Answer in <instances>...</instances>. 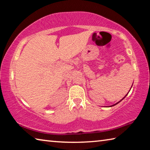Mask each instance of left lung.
<instances>
[{
	"label": "left lung",
	"mask_w": 150,
	"mask_h": 150,
	"mask_svg": "<svg viewBox=\"0 0 150 150\" xmlns=\"http://www.w3.org/2000/svg\"><path fill=\"white\" fill-rule=\"evenodd\" d=\"M131 88H132V87H131ZM127 95H128V94H127ZM126 96H124V98H122V100H123V99H124V98H125V97H126ZM121 100H120V101H119V102H118V103H116V104H115V105H112V106H115V105H117V104H118V103H120V101H121Z\"/></svg>",
	"instance_id": "obj_1"
}]
</instances>
